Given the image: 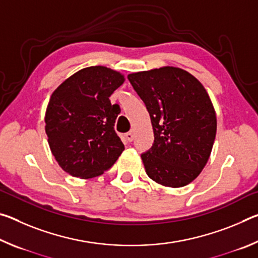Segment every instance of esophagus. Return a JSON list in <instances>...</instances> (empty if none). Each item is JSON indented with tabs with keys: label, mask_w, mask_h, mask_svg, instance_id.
Returning <instances> with one entry per match:
<instances>
[{
	"label": "esophagus",
	"mask_w": 258,
	"mask_h": 258,
	"mask_svg": "<svg viewBox=\"0 0 258 258\" xmlns=\"http://www.w3.org/2000/svg\"><path fill=\"white\" fill-rule=\"evenodd\" d=\"M125 138H126V140H127L128 142L133 141V139H134V132H133V131H131V132L126 133V134H125Z\"/></svg>",
	"instance_id": "34e87169"
}]
</instances>
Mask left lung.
<instances>
[{"label": "left lung", "mask_w": 258, "mask_h": 258, "mask_svg": "<svg viewBox=\"0 0 258 258\" xmlns=\"http://www.w3.org/2000/svg\"><path fill=\"white\" fill-rule=\"evenodd\" d=\"M145 102L154 130V145L141 158L151 180L181 187L207 164L216 135V115L202 83L176 67L130 74Z\"/></svg>", "instance_id": "1"}]
</instances>
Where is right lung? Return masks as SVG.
Segmentation results:
<instances>
[{"instance_id":"right-lung-1","label":"right lung","mask_w":258,"mask_h":258,"mask_svg":"<svg viewBox=\"0 0 258 258\" xmlns=\"http://www.w3.org/2000/svg\"><path fill=\"white\" fill-rule=\"evenodd\" d=\"M125 81L103 66L81 69L52 93L45 112V132L52 155L71 175L91 178L116 163L124 145L115 132L120 111L109 97Z\"/></svg>"}]
</instances>
